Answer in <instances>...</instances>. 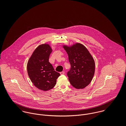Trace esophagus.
Listing matches in <instances>:
<instances>
[{
  "instance_id": "obj_1",
  "label": "esophagus",
  "mask_w": 126,
  "mask_h": 126,
  "mask_svg": "<svg viewBox=\"0 0 126 126\" xmlns=\"http://www.w3.org/2000/svg\"><path fill=\"white\" fill-rule=\"evenodd\" d=\"M60 74L61 75H63L65 74V72H61L60 73Z\"/></svg>"
}]
</instances>
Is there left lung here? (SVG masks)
<instances>
[{
    "label": "left lung",
    "instance_id": "8db88e82",
    "mask_svg": "<svg viewBox=\"0 0 126 126\" xmlns=\"http://www.w3.org/2000/svg\"><path fill=\"white\" fill-rule=\"evenodd\" d=\"M71 65L67 73L71 85L77 89H84L92 81L95 72V62L89 51L83 44L63 45Z\"/></svg>",
    "mask_w": 126,
    "mask_h": 126
}]
</instances>
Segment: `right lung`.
<instances>
[{"mask_svg": "<svg viewBox=\"0 0 126 126\" xmlns=\"http://www.w3.org/2000/svg\"><path fill=\"white\" fill-rule=\"evenodd\" d=\"M51 51L49 44H41L33 51L27 63V72L32 82L37 88L44 91L52 89L60 76L49 62Z\"/></svg>", "mask_w": 126, "mask_h": 126, "instance_id": "1", "label": "right lung"}]
</instances>
